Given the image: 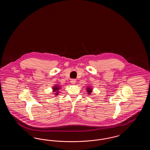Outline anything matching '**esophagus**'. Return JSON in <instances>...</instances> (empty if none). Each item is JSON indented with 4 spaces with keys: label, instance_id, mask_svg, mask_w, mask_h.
Returning <instances> with one entry per match:
<instances>
[{
    "label": "esophagus",
    "instance_id": "esophagus-1",
    "mask_svg": "<svg viewBox=\"0 0 150 150\" xmlns=\"http://www.w3.org/2000/svg\"><path fill=\"white\" fill-rule=\"evenodd\" d=\"M70 82H71V83L72 84H75L76 83V81L75 79H71V81H70Z\"/></svg>",
    "mask_w": 150,
    "mask_h": 150
}]
</instances>
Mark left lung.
<instances>
[{"instance_id": "left-lung-1", "label": "left lung", "mask_w": 150, "mask_h": 150, "mask_svg": "<svg viewBox=\"0 0 150 150\" xmlns=\"http://www.w3.org/2000/svg\"><path fill=\"white\" fill-rule=\"evenodd\" d=\"M86 90L87 93H88L89 95H90V94L92 93V92L93 89H92V87H91V86H88V87H86Z\"/></svg>"}]
</instances>
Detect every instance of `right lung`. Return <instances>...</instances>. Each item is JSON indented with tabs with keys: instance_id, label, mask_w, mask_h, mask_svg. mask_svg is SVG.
<instances>
[{
	"instance_id": "1",
	"label": "right lung",
	"mask_w": 150,
	"mask_h": 150,
	"mask_svg": "<svg viewBox=\"0 0 150 150\" xmlns=\"http://www.w3.org/2000/svg\"><path fill=\"white\" fill-rule=\"evenodd\" d=\"M61 88V86H58V84L57 85H56L55 86H53V87H52V89H53V92H54V94L56 95V96H57V95H58L59 94V89Z\"/></svg>"
}]
</instances>
